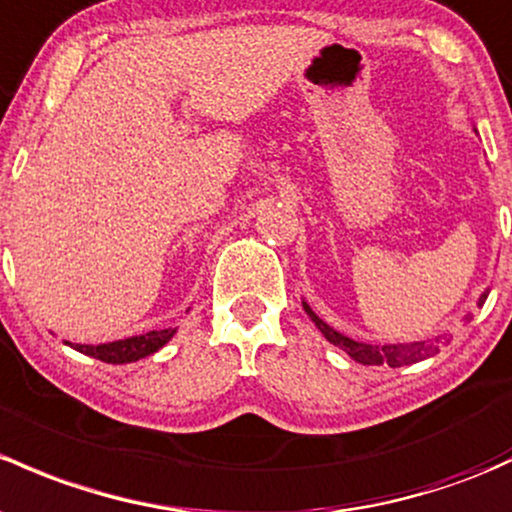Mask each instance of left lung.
Wrapping results in <instances>:
<instances>
[{
    "label": "left lung",
    "instance_id": "left-lung-1",
    "mask_svg": "<svg viewBox=\"0 0 512 512\" xmlns=\"http://www.w3.org/2000/svg\"><path fill=\"white\" fill-rule=\"evenodd\" d=\"M486 297H488V292H483L481 299H478V306H483ZM304 311L309 314V319L314 321L316 328L324 333L328 343H333V346H338L341 351H346L353 360H358V363H363V365H390V368H402V365H412V363H419V360H424V358H432L434 353H439V348L444 346V343H449V336H439V338H434V341L370 346V343L353 341V338L338 333L336 328H331L326 321H321L319 316L311 311L309 304H304ZM466 321H471V314L466 316Z\"/></svg>",
    "mask_w": 512,
    "mask_h": 512
}]
</instances>
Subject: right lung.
<instances>
[{
    "instance_id": "right-lung-1",
    "label": "right lung",
    "mask_w": 512,
    "mask_h": 512,
    "mask_svg": "<svg viewBox=\"0 0 512 512\" xmlns=\"http://www.w3.org/2000/svg\"><path fill=\"white\" fill-rule=\"evenodd\" d=\"M176 333V328H164V331H149L142 336L125 338V341H112V343H100V346H83V343H71L75 351L93 355V358L102 360V363H134L139 358H147V355L157 353L161 346L171 341V336ZM68 343V341H66Z\"/></svg>"
}]
</instances>
